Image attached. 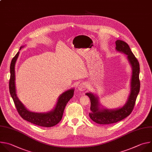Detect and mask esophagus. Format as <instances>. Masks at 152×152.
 Listing matches in <instances>:
<instances>
[{
  "instance_id": "1",
  "label": "esophagus",
  "mask_w": 152,
  "mask_h": 152,
  "mask_svg": "<svg viewBox=\"0 0 152 152\" xmlns=\"http://www.w3.org/2000/svg\"><path fill=\"white\" fill-rule=\"evenodd\" d=\"M86 87H87V86H86V84L85 83H81V84H80L78 86V89L80 91H84V90L86 89Z\"/></svg>"
}]
</instances>
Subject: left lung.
I'll return each mask as SVG.
<instances>
[{"label":"left lung","instance_id":"left-lung-1","mask_svg":"<svg viewBox=\"0 0 152 152\" xmlns=\"http://www.w3.org/2000/svg\"><path fill=\"white\" fill-rule=\"evenodd\" d=\"M117 51L127 55V58L132 66V74L131 82V92L126 103L122 108L115 110L101 109L98 98L92 93H87L90 100L89 116L94 122L101 125L115 124L128 117L132 111L135 104L137 97L140 88L139 79L140 64L137 58L131 51L128 44L121 40L115 41Z\"/></svg>","mask_w":152,"mask_h":152}]
</instances>
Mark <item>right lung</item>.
I'll return each mask as SVG.
<instances>
[{
    "instance_id": "add662e5",
    "label": "right lung",
    "mask_w": 152,
    "mask_h": 152,
    "mask_svg": "<svg viewBox=\"0 0 152 152\" xmlns=\"http://www.w3.org/2000/svg\"><path fill=\"white\" fill-rule=\"evenodd\" d=\"M23 47H21L20 50ZM18 51L12 59L10 65V92L14 101L15 106L20 116L24 120L33 124L43 126L52 127L57 125L61 120L64 109L66 104L72 98L74 89H69L58 97L55 108L52 111L47 113H38L28 111L18 99L15 89V65L19 55Z\"/></svg>"
}]
</instances>
